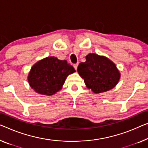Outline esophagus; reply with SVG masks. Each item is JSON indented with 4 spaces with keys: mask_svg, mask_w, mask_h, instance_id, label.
<instances>
[{
    "mask_svg": "<svg viewBox=\"0 0 148 148\" xmlns=\"http://www.w3.org/2000/svg\"><path fill=\"white\" fill-rule=\"evenodd\" d=\"M74 66V68H75V70H77V68H78V64L77 63V64H74L73 65Z\"/></svg>",
    "mask_w": 148,
    "mask_h": 148,
    "instance_id": "esophagus-1",
    "label": "esophagus"
}]
</instances>
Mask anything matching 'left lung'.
Returning a JSON list of instances; mask_svg holds the SVG:
<instances>
[{
    "mask_svg": "<svg viewBox=\"0 0 148 148\" xmlns=\"http://www.w3.org/2000/svg\"><path fill=\"white\" fill-rule=\"evenodd\" d=\"M86 59L85 62L79 64L77 70L88 88L95 93H101L116 86L120 74L111 60L96 54H89Z\"/></svg>",
    "mask_w": 148,
    "mask_h": 148,
    "instance_id": "8db88e82",
    "label": "left lung"
}]
</instances>
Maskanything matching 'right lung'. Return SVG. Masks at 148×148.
Returning a JSON list of instances; mask_svg holds the SVG:
<instances>
[{
  "mask_svg": "<svg viewBox=\"0 0 148 148\" xmlns=\"http://www.w3.org/2000/svg\"><path fill=\"white\" fill-rule=\"evenodd\" d=\"M75 71L66 60L48 57L33 66L28 75V82L37 93L52 95L61 89L68 75Z\"/></svg>",
  "mask_w": 148,
  "mask_h": 148,
  "instance_id": "obj_1",
  "label": "right lung"
}]
</instances>
